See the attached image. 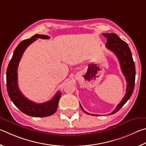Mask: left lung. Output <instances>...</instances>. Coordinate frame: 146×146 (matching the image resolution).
Here are the masks:
<instances>
[{
  "mask_svg": "<svg viewBox=\"0 0 146 146\" xmlns=\"http://www.w3.org/2000/svg\"><path fill=\"white\" fill-rule=\"evenodd\" d=\"M103 35L107 38V42L106 43V48L113 52L118 58L121 70L127 82L126 93L124 98H122L121 103L117 106L113 111L109 114L112 115L118 111L131 96L134 90L136 72H135V66L133 60L131 52L127 43L121 40L115 33H103ZM80 105L81 110L85 113L93 116L98 115L88 113L84 110L80 103Z\"/></svg>",
  "mask_w": 146,
  "mask_h": 146,
  "instance_id": "8db88e82",
  "label": "left lung"
}]
</instances>
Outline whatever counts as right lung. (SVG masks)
<instances>
[{
    "mask_svg": "<svg viewBox=\"0 0 146 146\" xmlns=\"http://www.w3.org/2000/svg\"><path fill=\"white\" fill-rule=\"evenodd\" d=\"M38 38L49 39L50 36L43 35H35L29 39L22 41L15 48L7 68L6 85L10 99L20 111L29 116L44 117L51 115L57 110L59 101L61 96V92H58L50 101L38 104L25 98L20 91L18 86L17 69L23 53L28 46Z\"/></svg>",
    "mask_w": 146,
    "mask_h": 146,
    "instance_id": "obj_1",
    "label": "right lung"
}]
</instances>
